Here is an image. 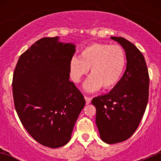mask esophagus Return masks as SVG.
Returning a JSON list of instances; mask_svg holds the SVG:
<instances>
[{"label":"esophagus","mask_w":161,"mask_h":161,"mask_svg":"<svg viewBox=\"0 0 161 161\" xmlns=\"http://www.w3.org/2000/svg\"><path fill=\"white\" fill-rule=\"evenodd\" d=\"M85 99L86 101V104H89L91 102V100H92V98L88 96H85Z\"/></svg>","instance_id":"1"}]
</instances>
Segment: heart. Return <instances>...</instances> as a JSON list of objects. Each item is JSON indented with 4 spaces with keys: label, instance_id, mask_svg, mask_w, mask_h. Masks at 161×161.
Listing matches in <instances>:
<instances>
[{
    "label": "heart",
    "instance_id": "heart-1",
    "mask_svg": "<svg viewBox=\"0 0 161 161\" xmlns=\"http://www.w3.org/2000/svg\"><path fill=\"white\" fill-rule=\"evenodd\" d=\"M126 61L124 50L119 45L90 44L80 52V58H72L71 76L74 81L79 82L90 68L91 76L84 84L85 90L94 92L102 86L111 89L123 76Z\"/></svg>",
    "mask_w": 161,
    "mask_h": 161
}]
</instances>
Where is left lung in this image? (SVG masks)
<instances>
[{
    "instance_id": "left-lung-1",
    "label": "left lung",
    "mask_w": 161,
    "mask_h": 161,
    "mask_svg": "<svg viewBox=\"0 0 161 161\" xmlns=\"http://www.w3.org/2000/svg\"><path fill=\"white\" fill-rule=\"evenodd\" d=\"M123 46L127 64L123 77L109 93L93 98L96 124L106 143H120L136 131L147 107L149 74L144 57L133 43L122 37H111Z\"/></svg>"
}]
</instances>
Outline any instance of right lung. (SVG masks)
Returning a JSON list of instances; mask_svg holds the SVG:
<instances>
[{"label": "right lung", "instance_id": "add662e5", "mask_svg": "<svg viewBox=\"0 0 161 161\" xmlns=\"http://www.w3.org/2000/svg\"><path fill=\"white\" fill-rule=\"evenodd\" d=\"M58 38H41L22 53L12 82L21 123L33 139L52 148L68 143L85 105L81 92L69 80L76 46Z\"/></svg>", "mask_w": 161, "mask_h": 161}]
</instances>
